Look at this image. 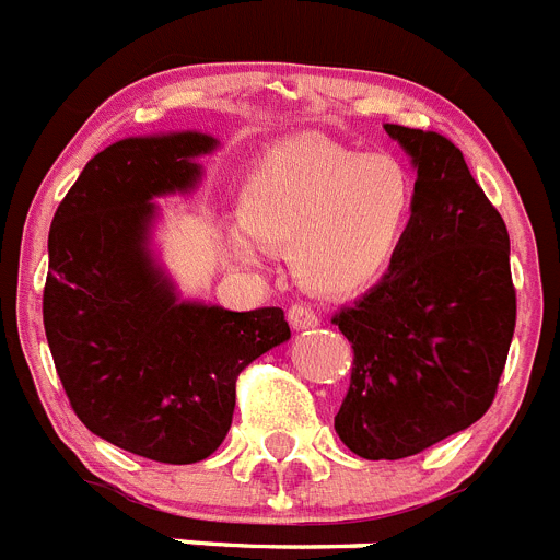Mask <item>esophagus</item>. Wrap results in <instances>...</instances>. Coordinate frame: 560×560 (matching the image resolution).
<instances>
[{
	"instance_id": "esophagus-1",
	"label": "esophagus",
	"mask_w": 560,
	"mask_h": 560,
	"mask_svg": "<svg viewBox=\"0 0 560 560\" xmlns=\"http://www.w3.org/2000/svg\"><path fill=\"white\" fill-rule=\"evenodd\" d=\"M288 322L293 324V330H307V327H316L322 318H318L316 310H310L307 304H293L288 310Z\"/></svg>"
}]
</instances>
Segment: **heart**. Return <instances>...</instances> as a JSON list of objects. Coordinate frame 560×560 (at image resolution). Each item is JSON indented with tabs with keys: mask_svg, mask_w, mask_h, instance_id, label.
<instances>
[{
	"mask_svg": "<svg viewBox=\"0 0 560 560\" xmlns=\"http://www.w3.org/2000/svg\"><path fill=\"white\" fill-rule=\"evenodd\" d=\"M416 215V176L393 153L327 136H295L267 153L247 182L238 261L261 247L290 250V267L318 295H355L396 265Z\"/></svg>",
	"mask_w": 560,
	"mask_h": 560,
	"instance_id": "heart-1",
	"label": "heart"
}]
</instances>
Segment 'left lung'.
<instances>
[{
	"label": "left lung",
	"mask_w": 560,
	"mask_h": 560,
	"mask_svg": "<svg viewBox=\"0 0 560 560\" xmlns=\"http://www.w3.org/2000/svg\"><path fill=\"white\" fill-rule=\"evenodd\" d=\"M418 167L410 236L368 295L332 324L352 345L338 439L398 462L490 410L515 332L510 233L464 153L432 130L384 125Z\"/></svg>",
	"instance_id": "1"
}]
</instances>
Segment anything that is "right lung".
<instances>
[{
	"mask_svg": "<svg viewBox=\"0 0 560 560\" xmlns=\"http://www.w3.org/2000/svg\"><path fill=\"white\" fill-rule=\"evenodd\" d=\"M205 133L121 139L84 164L48 236L42 316L65 396L98 439L196 464L233 421L236 378L290 338L281 307L230 313L176 302L144 247L153 196L199 178Z\"/></svg>",
	"mask_w": 560,
	"mask_h": 560,
	"instance_id": "right-lung-1",
	"label": "right lung"
}]
</instances>
